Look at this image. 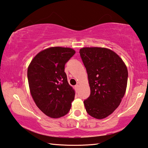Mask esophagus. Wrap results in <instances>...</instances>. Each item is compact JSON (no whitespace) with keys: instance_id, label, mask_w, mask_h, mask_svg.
<instances>
[{"instance_id":"1","label":"esophagus","mask_w":148,"mask_h":148,"mask_svg":"<svg viewBox=\"0 0 148 148\" xmlns=\"http://www.w3.org/2000/svg\"><path fill=\"white\" fill-rule=\"evenodd\" d=\"M79 84H76L75 86V89H76V90H78V88H79Z\"/></svg>"}]
</instances>
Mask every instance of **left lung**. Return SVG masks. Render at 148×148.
<instances>
[{"label":"left lung","instance_id":"1","mask_svg":"<svg viewBox=\"0 0 148 148\" xmlns=\"http://www.w3.org/2000/svg\"><path fill=\"white\" fill-rule=\"evenodd\" d=\"M80 56L86 67L90 95L84 104L87 113L97 119L111 114L125 95L128 71L122 59L110 49L84 47Z\"/></svg>","mask_w":148,"mask_h":148}]
</instances>
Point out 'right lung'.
Returning <instances> with one entry per match:
<instances>
[{
    "label": "right lung",
    "mask_w": 148,
    "mask_h": 148,
    "mask_svg": "<svg viewBox=\"0 0 148 148\" xmlns=\"http://www.w3.org/2000/svg\"><path fill=\"white\" fill-rule=\"evenodd\" d=\"M75 53L73 49L54 47L39 53L27 71L30 94L47 116L58 118L67 114L75 91L67 82L65 65Z\"/></svg>",
    "instance_id": "add662e5"
}]
</instances>
